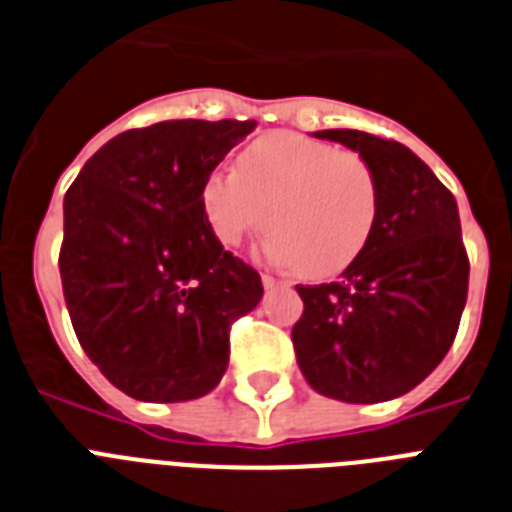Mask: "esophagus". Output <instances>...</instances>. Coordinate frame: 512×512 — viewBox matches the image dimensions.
<instances>
[{
  "mask_svg": "<svg viewBox=\"0 0 512 512\" xmlns=\"http://www.w3.org/2000/svg\"><path fill=\"white\" fill-rule=\"evenodd\" d=\"M260 278H263L265 289H278V286H289V284H286V281H278L276 276H270V273H263V276H260Z\"/></svg>",
  "mask_w": 512,
  "mask_h": 512,
  "instance_id": "obj_1",
  "label": "esophagus"
}]
</instances>
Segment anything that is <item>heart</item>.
Returning a JSON list of instances; mask_svg holds the SVG:
<instances>
[{
	"label": "heart",
	"mask_w": 512,
	"mask_h": 512,
	"mask_svg": "<svg viewBox=\"0 0 512 512\" xmlns=\"http://www.w3.org/2000/svg\"><path fill=\"white\" fill-rule=\"evenodd\" d=\"M199 202L220 244L236 247L270 223V260L326 278L355 263L371 242L378 181L357 152L281 131L249 144L239 170H210Z\"/></svg>",
	"instance_id": "1"
}]
</instances>
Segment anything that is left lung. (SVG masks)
Instances as JSON below:
<instances>
[{"mask_svg":"<svg viewBox=\"0 0 512 512\" xmlns=\"http://www.w3.org/2000/svg\"><path fill=\"white\" fill-rule=\"evenodd\" d=\"M313 136L371 165L378 220L339 281L297 286L305 302L292 328L299 371L331 400H394L442 363L458 334L471 270L458 202L400 141L352 128Z\"/></svg>","mask_w":512,"mask_h":512,"instance_id":"obj_1","label":"left lung"}]
</instances>
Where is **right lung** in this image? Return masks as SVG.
I'll return each mask as SVG.
<instances>
[{"mask_svg": "<svg viewBox=\"0 0 512 512\" xmlns=\"http://www.w3.org/2000/svg\"><path fill=\"white\" fill-rule=\"evenodd\" d=\"M255 120H162L110 139L65 194L62 294L78 342L141 402L213 392L263 281L223 249L199 191Z\"/></svg>", "mask_w": 512, "mask_h": 512, "instance_id": "1", "label": "right lung"}]
</instances>
